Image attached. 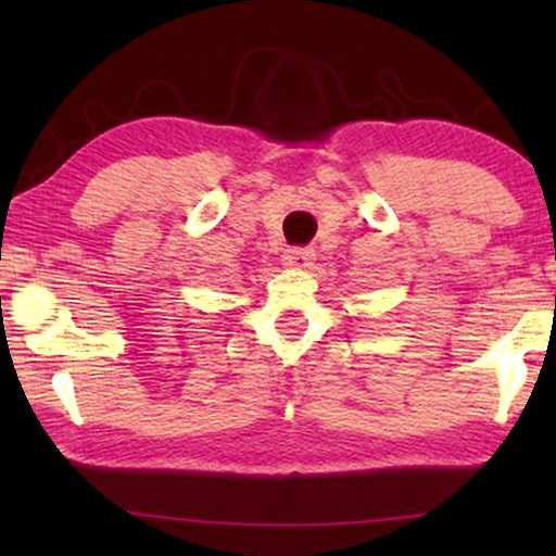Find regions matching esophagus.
I'll use <instances>...</instances> for the list:
<instances>
[{"instance_id":"obj_1","label":"esophagus","mask_w":556,"mask_h":556,"mask_svg":"<svg viewBox=\"0 0 556 556\" xmlns=\"http://www.w3.org/2000/svg\"><path fill=\"white\" fill-rule=\"evenodd\" d=\"M314 260V250L308 248H289L285 262L289 267H308V262Z\"/></svg>"}]
</instances>
